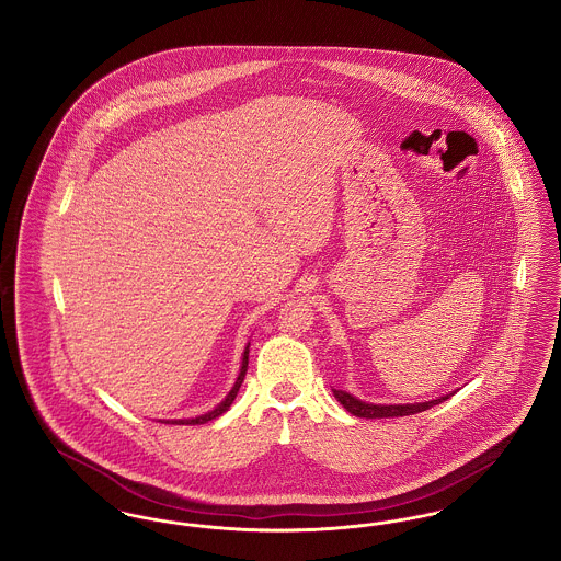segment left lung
I'll use <instances>...</instances> for the list:
<instances>
[{"mask_svg": "<svg viewBox=\"0 0 561 561\" xmlns=\"http://www.w3.org/2000/svg\"><path fill=\"white\" fill-rule=\"evenodd\" d=\"M334 398L341 401V405L347 410L348 414L357 416V419H398V416H410L416 412L428 410L444 400H450V396H442L431 401H419V403H370V401L357 400L353 398L347 391L341 389H332Z\"/></svg>", "mask_w": 561, "mask_h": 561, "instance_id": "1", "label": "left lung"}]
</instances>
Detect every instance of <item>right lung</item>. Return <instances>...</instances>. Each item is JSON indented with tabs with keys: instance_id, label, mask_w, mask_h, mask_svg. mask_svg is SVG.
<instances>
[{
	"instance_id": "obj_1",
	"label": "right lung",
	"mask_w": 561,
	"mask_h": 561,
	"mask_svg": "<svg viewBox=\"0 0 561 561\" xmlns=\"http://www.w3.org/2000/svg\"><path fill=\"white\" fill-rule=\"evenodd\" d=\"M248 353H250V343L245 345L243 353H241L240 374H238V378H236V385L231 387V391L227 393V398L220 401L216 408H213V410H210V412H206V414L195 416V419H174V421H165V423H170V425H204V423H210L214 419L222 416V414L229 410V405H231L233 400H236L238 391H240L241 382H243V376H245V370H248ZM161 423H163V421H161Z\"/></svg>"
}]
</instances>
